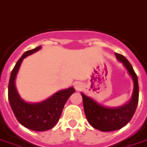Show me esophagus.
Masks as SVG:
<instances>
[{
    "label": "esophagus",
    "mask_w": 147,
    "mask_h": 147,
    "mask_svg": "<svg viewBox=\"0 0 147 147\" xmlns=\"http://www.w3.org/2000/svg\"><path fill=\"white\" fill-rule=\"evenodd\" d=\"M74 87H75V88L76 89L77 91H79V90H80L81 88H82L83 85H82V84H81L80 82H76V83L74 84Z\"/></svg>",
    "instance_id": "esophagus-1"
}]
</instances>
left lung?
Wrapping results in <instances>:
<instances>
[{"label": "left lung", "mask_w": 147, "mask_h": 147, "mask_svg": "<svg viewBox=\"0 0 147 147\" xmlns=\"http://www.w3.org/2000/svg\"><path fill=\"white\" fill-rule=\"evenodd\" d=\"M117 59L123 63L134 82L133 95L129 102L118 107H107L99 104L93 98L81 93L85 115L88 123L98 131H117L126 126L132 119L138 102V83L137 75L126 57L115 53Z\"/></svg>", "instance_id": "8db88e82"}]
</instances>
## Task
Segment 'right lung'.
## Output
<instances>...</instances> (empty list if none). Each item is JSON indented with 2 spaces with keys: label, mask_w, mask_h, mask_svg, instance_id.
Wrapping results in <instances>:
<instances>
[{
  "label": "right lung",
  "mask_w": 147,
  "mask_h": 147,
  "mask_svg": "<svg viewBox=\"0 0 147 147\" xmlns=\"http://www.w3.org/2000/svg\"><path fill=\"white\" fill-rule=\"evenodd\" d=\"M40 46L25 52L16 62L11 72L8 96L10 107L16 119L22 126L36 131L50 130L59 121L67 100L75 92L72 87L57 91L45 101L31 103L21 98L15 85V80L23 59L38 50Z\"/></svg>",
  "instance_id": "1"
}]
</instances>
